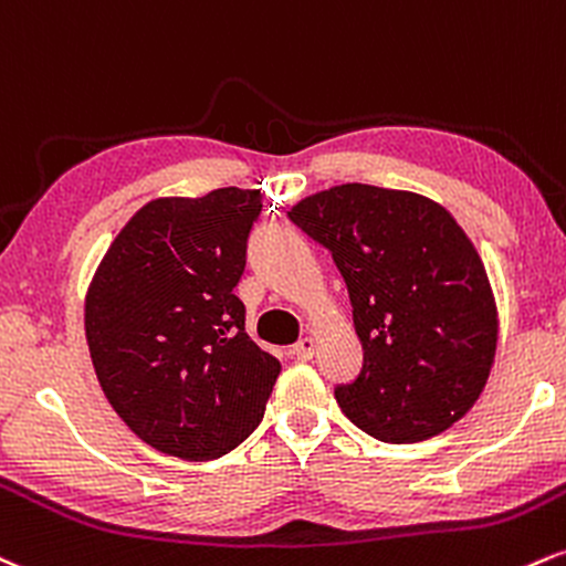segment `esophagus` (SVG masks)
<instances>
[{"label": "esophagus", "mask_w": 566, "mask_h": 566, "mask_svg": "<svg viewBox=\"0 0 566 566\" xmlns=\"http://www.w3.org/2000/svg\"><path fill=\"white\" fill-rule=\"evenodd\" d=\"M312 355H315V338L312 336L298 338L294 347H291V357H296V360H310Z\"/></svg>", "instance_id": "1"}]
</instances>
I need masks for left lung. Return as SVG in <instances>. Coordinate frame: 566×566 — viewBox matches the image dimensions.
<instances>
[{
  "label": "left lung",
  "mask_w": 566,
  "mask_h": 566,
  "mask_svg": "<svg viewBox=\"0 0 566 566\" xmlns=\"http://www.w3.org/2000/svg\"><path fill=\"white\" fill-rule=\"evenodd\" d=\"M289 217L334 254L349 291L363 370L336 387L344 416L397 444L461 421L493 368L497 307L453 214L418 192L347 182Z\"/></svg>",
  "instance_id": "8db88e82"
}]
</instances>
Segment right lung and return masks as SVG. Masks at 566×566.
Masks as SVG:
<instances>
[{"label":"right lung","instance_id":"obj_1","mask_svg":"<svg viewBox=\"0 0 566 566\" xmlns=\"http://www.w3.org/2000/svg\"><path fill=\"white\" fill-rule=\"evenodd\" d=\"M262 192L156 198L113 238L84 298L99 387L158 453L211 461L259 427L281 363L232 294Z\"/></svg>","mask_w":566,"mask_h":566}]
</instances>
